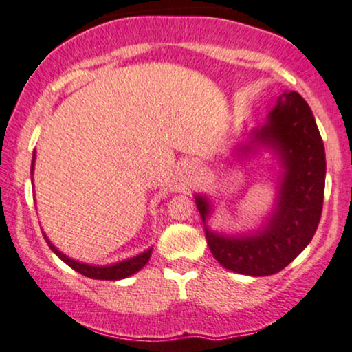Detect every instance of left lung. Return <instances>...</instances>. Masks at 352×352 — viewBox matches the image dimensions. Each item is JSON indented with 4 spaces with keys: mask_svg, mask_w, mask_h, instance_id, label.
I'll use <instances>...</instances> for the list:
<instances>
[{
    "mask_svg": "<svg viewBox=\"0 0 352 352\" xmlns=\"http://www.w3.org/2000/svg\"><path fill=\"white\" fill-rule=\"evenodd\" d=\"M274 149L284 169L276 208L261 231L250 236L206 232L208 246L221 266L248 276L276 274L313 239L322 212L326 153L313 111L296 91H284L263 128L252 131L250 146ZM204 226L211 212L208 197H196Z\"/></svg>",
    "mask_w": 352,
    "mask_h": 352,
    "instance_id": "left-lung-1",
    "label": "left lung"
}]
</instances>
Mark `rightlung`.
<instances>
[{"label": "right lung", "mask_w": 352, "mask_h": 352, "mask_svg": "<svg viewBox=\"0 0 352 352\" xmlns=\"http://www.w3.org/2000/svg\"><path fill=\"white\" fill-rule=\"evenodd\" d=\"M34 157H36V155L33 153V166H34ZM33 166H31V173H33ZM46 243L50 244L51 251H53L59 259H63V261L68 264L69 267H73L74 271H78L80 274L86 276V278L102 279V281H118V279H124L128 278V276L134 274V272L143 270L144 264L149 261V258H151V251H153V248H149V250L141 252V254L134 256V258L124 259V261L109 264V266H93V264L74 261V259H71L66 254H63L61 251H58L56 248L50 243L48 238H46Z\"/></svg>", "instance_id": "obj_1"}]
</instances>
